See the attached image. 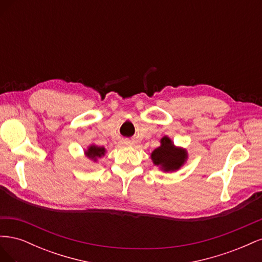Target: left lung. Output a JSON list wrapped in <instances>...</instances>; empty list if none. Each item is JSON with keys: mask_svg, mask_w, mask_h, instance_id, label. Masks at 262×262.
<instances>
[{"mask_svg": "<svg viewBox=\"0 0 262 262\" xmlns=\"http://www.w3.org/2000/svg\"><path fill=\"white\" fill-rule=\"evenodd\" d=\"M152 161L156 166H161L164 171H173L179 169L187 160V152L178 148L168 137L161 140V146L153 150Z\"/></svg>", "mask_w": 262, "mask_h": 262, "instance_id": "left-lung-1", "label": "left lung"}]
</instances>
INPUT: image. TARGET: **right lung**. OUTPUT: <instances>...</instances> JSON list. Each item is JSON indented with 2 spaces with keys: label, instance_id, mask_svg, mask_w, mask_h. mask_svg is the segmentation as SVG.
I'll return each instance as SVG.
<instances>
[{
  "label": "right lung",
  "instance_id": "obj_1",
  "mask_svg": "<svg viewBox=\"0 0 262 262\" xmlns=\"http://www.w3.org/2000/svg\"><path fill=\"white\" fill-rule=\"evenodd\" d=\"M86 156L91 158V160L96 161L97 157H101L102 155H105V148L104 147H98L96 145H91L89 149L85 152Z\"/></svg>",
  "mask_w": 262,
  "mask_h": 262
}]
</instances>
